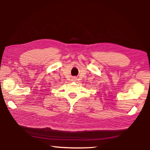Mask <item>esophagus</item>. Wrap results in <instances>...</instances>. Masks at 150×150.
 <instances>
[{"label": "esophagus", "mask_w": 150, "mask_h": 150, "mask_svg": "<svg viewBox=\"0 0 150 150\" xmlns=\"http://www.w3.org/2000/svg\"><path fill=\"white\" fill-rule=\"evenodd\" d=\"M74 79V81H76V79Z\"/></svg>", "instance_id": "esophagus-1"}]
</instances>
